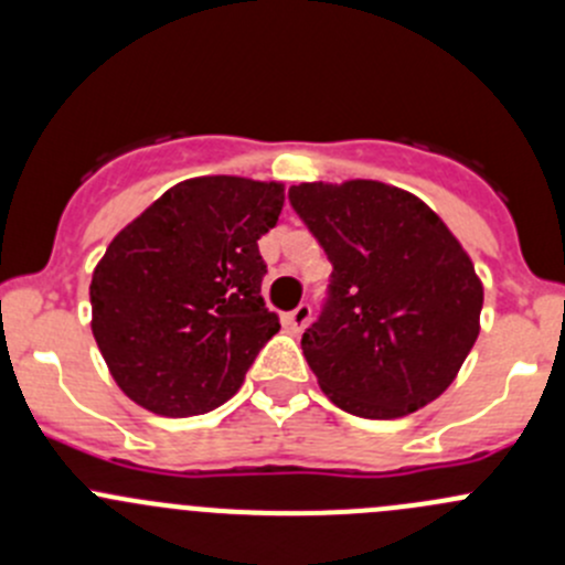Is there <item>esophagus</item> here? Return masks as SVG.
<instances>
[{
    "label": "esophagus",
    "mask_w": 565,
    "mask_h": 565,
    "mask_svg": "<svg viewBox=\"0 0 565 565\" xmlns=\"http://www.w3.org/2000/svg\"><path fill=\"white\" fill-rule=\"evenodd\" d=\"M309 319H311V306L303 303V306H298L295 311H289V315H284V328H287L292 335H298V333H303V328L309 324Z\"/></svg>",
    "instance_id": "34e87169"
}]
</instances>
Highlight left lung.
<instances>
[{
  "label": "left lung",
  "mask_w": 565,
  "mask_h": 565,
  "mask_svg": "<svg viewBox=\"0 0 565 565\" xmlns=\"http://www.w3.org/2000/svg\"><path fill=\"white\" fill-rule=\"evenodd\" d=\"M289 202L333 262L328 306L300 341L324 396L377 420L435 402L481 330L470 254L429 204L388 182H300Z\"/></svg>",
  "instance_id": "8db88e82"
}]
</instances>
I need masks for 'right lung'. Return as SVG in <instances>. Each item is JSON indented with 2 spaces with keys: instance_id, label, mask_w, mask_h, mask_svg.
I'll list each match as a JSON object with an SVG mask.
<instances>
[{
  "instance_id": "right-lung-1",
  "label": "right lung",
  "mask_w": 565,
  "mask_h": 565,
  "mask_svg": "<svg viewBox=\"0 0 565 565\" xmlns=\"http://www.w3.org/2000/svg\"><path fill=\"white\" fill-rule=\"evenodd\" d=\"M284 182L191 177L108 243L89 284L93 335L114 383L139 407L188 418L241 391L278 333L262 298L259 241Z\"/></svg>"
}]
</instances>
